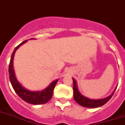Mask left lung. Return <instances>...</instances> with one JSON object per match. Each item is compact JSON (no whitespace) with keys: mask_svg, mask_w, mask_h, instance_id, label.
Returning a JSON list of instances; mask_svg holds the SVG:
<instances>
[{"mask_svg":"<svg viewBox=\"0 0 125 125\" xmlns=\"http://www.w3.org/2000/svg\"><path fill=\"white\" fill-rule=\"evenodd\" d=\"M73 95L74 100L79 104V105L86 107V108H97V107H100L104 105L111 99V97L113 95V94H114L115 91L116 89V88H115V91L113 92L111 95L106 97V98L100 99V100H91L89 98L83 96L79 92L76 80L74 78H73Z\"/></svg>","mask_w":125,"mask_h":125,"instance_id":"8db88e82","label":"left lung"}]
</instances>
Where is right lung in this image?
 <instances>
[{
  "instance_id": "1",
  "label": "right lung",
  "mask_w": 125,
  "mask_h": 125,
  "mask_svg": "<svg viewBox=\"0 0 125 125\" xmlns=\"http://www.w3.org/2000/svg\"><path fill=\"white\" fill-rule=\"evenodd\" d=\"M27 40L24 41L14 49V52L12 54L9 66V74L10 83L12 86L13 89L15 93L18 94L20 98L22 99L25 102L32 104H42L47 103L51 99L53 94V91L57 83L58 79L54 81L50 84L49 86L45 89L41 91H31L22 86V85L18 82L14 74V68H13V59L14 54L17 49L20 46L26 42Z\"/></svg>"
}]
</instances>
